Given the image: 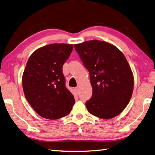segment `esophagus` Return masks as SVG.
Instances as JSON below:
<instances>
[{
  "mask_svg": "<svg viewBox=\"0 0 155 155\" xmlns=\"http://www.w3.org/2000/svg\"><path fill=\"white\" fill-rule=\"evenodd\" d=\"M74 90H75V93H76V94H78V87H74Z\"/></svg>",
  "mask_w": 155,
  "mask_h": 155,
  "instance_id": "obj_1",
  "label": "esophagus"
}]
</instances>
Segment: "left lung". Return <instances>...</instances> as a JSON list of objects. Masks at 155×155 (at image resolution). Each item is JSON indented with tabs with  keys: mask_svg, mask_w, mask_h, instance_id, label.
Returning a JSON list of instances; mask_svg holds the SVG:
<instances>
[{
	"mask_svg": "<svg viewBox=\"0 0 155 155\" xmlns=\"http://www.w3.org/2000/svg\"><path fill=\"white\" fill-rule=\"evenodd\" d=\"M74 46L90 74L93 91L86 103L88 112L104 119L117 116L129 103L134 90V75L126 58L115 46L101 40Z\"/></svg>",
	"mask_w": 155,
	"mask_h": 155,
	"instance_id": "8db88e82",
	"label": "left lung"
}]
</instances>
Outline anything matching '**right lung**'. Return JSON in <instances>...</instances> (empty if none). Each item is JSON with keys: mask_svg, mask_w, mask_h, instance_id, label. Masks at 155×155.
<instances>
[{"mask_svg": "<svg viewBox=\"0 0 155 155\" xmlns=\"http://www.w3.org/2000/svg\"><path fill=\"white\" fill-rule=\"evenodd\" d=\"M74 46L51 44L37 49L26 64L22 86L26 100L40 116L57 119L68 115L75 103L65 87L63 65Z\"/></svg>", "mask_w": 155, "mask_h": 155, "instance_id": "obj_1", "label": "right lung"}]
</instances>
